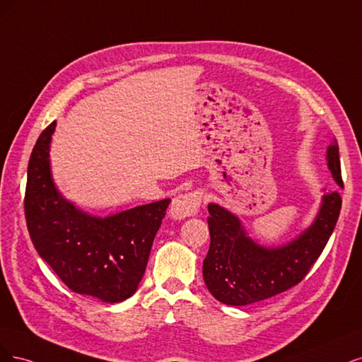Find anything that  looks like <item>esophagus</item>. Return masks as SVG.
Instances as JSON below:
<instances>
[{
    "label": "esophagus",
    "instance_id": "1",
    "mask_svg": "<svg viewBox=\"0 0 362 362\" xmlns=\"http://www.w3.org/2000/svg\"><path fill=\"white\" fill-rule=\"evenodd\" d=\"M202 204V192L194 191L189 194H183L173 198L170 206V218L174 221H180L188 216H192L198 212V207Z\"/></svg>",
    "mask_w": 362,
    "mask_h": 362
}]
</instances>
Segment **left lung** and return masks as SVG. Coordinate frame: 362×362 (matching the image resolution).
Instances as JSON below:
<instances>
[{"label":"left lung","instance_id":"8db88e82","mask_svg":"<svg viewBox=\"0 0 362 362\" xmlns=\"http://www.w3.org/2000/svg\"><path fill=\"white\" fill-rule=\"evenodd\" d=\"M326 162L338 186H343L337 139L326 148ZM341 209L338 192L322 195L313 223L279 245L252 239L240 218L209 203L211 247L203 260L206 287L226 305H248L283 293L307 275L335 228Z\"/></svg>","mask_w":362,"mask_h":362}]
</instances>
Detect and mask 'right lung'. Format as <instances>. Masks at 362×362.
<instances>
[{"label": "right lung", "instance_id": "right-lung-1", "mask_svg": "<svg viewBox=\"0 0 362 362\" xmlns=\"http://www.w3.org/2000/svg\"><path fill=\"white\" fill-rule=\"evenodd\" d=\"M57 122L40 134L28 162L25 218L40 257L74 291L117 304L131 298L146 272L170 198L108 216L78 207L58 189L51 170Z\"/></svg>", "mask_w": 362, "mask_h": 362}]
</instances>
